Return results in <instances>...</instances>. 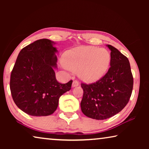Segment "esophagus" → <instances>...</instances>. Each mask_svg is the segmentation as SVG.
<instances>
[{"mask_svg": "<svg viewBox=\"0 0 149 149\" xmlns=\"http://www.w3.org/2000/svg\"><path fill=\"white\" fill-rule=\"evenodd\" d=\"M78 85H79V82H78L77 81H76V80H74L72 83V87H75L78 86Z\"/></svg>", "mask_w": 149, "mask_h": 149, "instance_id": "esophagus-1", "label": "esophagus"}]
</instances>
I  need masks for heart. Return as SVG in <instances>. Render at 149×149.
I'll use <instances>...</instances> for the list:
<instances>
[{"mask_svg":"<svg viewBox=\"0 0 149 149\" xmlns=\"http://www.w3.org/2000/svg\"><path fill=\"white\" fill-rule=\"evenodd\" d=\"M63 63L68 69L78 72L81 79L95 81L107 72L110 64V54L104 49L78 47L65 52Z\"/></svg>","mask_w":149,"mask_h":149,"instance_id":"1","label":"heart"}]
</instances>
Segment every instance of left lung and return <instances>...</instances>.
<instances>
[{"instance_id": "obj_1", "label": "left lung", "mask_w": 149, "mask_h": 149, "mask_svg": "<svg viewBox=\"0 0 149 149\" xmlns=\"http://www.w3.org/2000/svg\"><path fill=\"white\" fill-rule=\"evenodd\" d=\"M110 68L104 77L91 84H81V109L86 116L105 120L120 112L129 102L133 78L127 58L110 45Z\"/></svg>"}]
</instances>
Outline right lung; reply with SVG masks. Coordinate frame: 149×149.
Here are the masks:
<instances>
[{"mask_svg":"<svg viewBox=\"0 0 149 149\" xmlns=\"http://www.w3.org/2000/svg\"><path fill=\"white\" fill-rule=\"evenodd\" d=\"M55 44L42 39L23 48L11 73L12 99L20 110L33 116L53 114L60 97L71 89L72 80L62 84L56 79L58 50Z\"/></svg>","mask_w":149,"mask_h":149,"instance_id":"obj_1","label":"right lung"}]
</instances>
